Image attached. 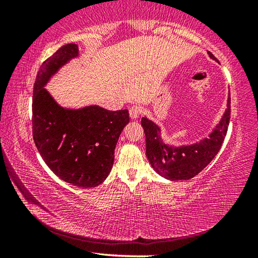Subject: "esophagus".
<instances>
[{"label":"esophagus","instance_id":"esophagus-1","mask_svg":"<svg viewBox=\"0 0 258 258\" xmlns=\"http://www.w3.org/2000/svg\"><path fill=\"white\" fill-rule=\"evenodd\" d=\"M140 113H141V108H140L139 106H132L130 108V117L132 119L139 118Z\"/></svg>","mask_w":258,"mask_h":258}]
</instances>
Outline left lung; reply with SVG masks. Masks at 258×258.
Returning <instances> with one entry per match:
<instances>
[{
  "label": "left lung",
  "mask_w": 258,
  "mask_h": 258,
  "mask_svg": "<svg viewBox=\"0 0 258 258\" xmlns=\"http://www.w3.org/2000/svg\"><path fill=\"white\" fill-rule=\"evenodd\" d=\"M212 59H216L207 52ZM230 92L225 111L218 124L208 135L192 145L172 146L164 142L161 128L154 121L142 117L141 125L146 134V154L157 174L171 181L190 180L203 171L220 151L228 132L230 121Z\"/></svg>",
  "instance_id": "8db88e82"
}]
</instances>
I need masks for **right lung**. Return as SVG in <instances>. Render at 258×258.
<instances>
[{"mask_svg":"<svg viewBox=\"0 0 258 258\" xmlns=\"http://www.w3.org/2000/svg\"><path fill=\"white\" fill-rule=\"evenodd\" d=\"M78 55V45L71 43L41 64L33 90V139L56 176L73 185L94 187L111 171L117 141L130 115L127 109L111 111L97 104L72 109L56 103L44 86Z\"/></svg>","mask_w":258,"mask_h":258,"instance_id":"right-lung-1","label":"right lung"}]
</instances>
